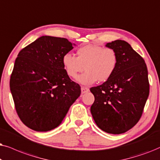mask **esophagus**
Listing matches in <instances>:
<instances>
[{
  "mask_svg": "<svg viewBox=\"0 0 160 160\" xmlns=\"http://www.w3.org/2000/svg\"><path fill=\"white\" fill-rule=\"evenodd\" d=\"M89 88H87V87H81V92L82 93H85L86 92H88Z\"/></svg>",
  "mask_w": 160,
  "mask_h": 160,
  "instance_id": "esophagus-1",
  "label": "esophagus"
}]
</instances>
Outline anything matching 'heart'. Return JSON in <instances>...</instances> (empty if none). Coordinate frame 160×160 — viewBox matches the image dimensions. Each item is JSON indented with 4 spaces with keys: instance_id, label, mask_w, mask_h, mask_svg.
Here are the masks:
<instances>
[{
    "instance_id": "1",
    "label": "heart",
    "mask_w": 160,
    "mask_h": 160,
    "mask_svg": "<svg viewBox=\"0 0 160 160\" xmlns=\"http://www.w3.org/2000/svg\"><path fill=\"white\" fill-rule=\"evenodd\" d=\"M63 68L71 78L86 70L78 78L83 85H90L96 81L103 82L111 78L118 63L116 52L112 48H103L97 44H87L77 50V57L66 53L62 58Z\"/></svg>"
}]
</instances>
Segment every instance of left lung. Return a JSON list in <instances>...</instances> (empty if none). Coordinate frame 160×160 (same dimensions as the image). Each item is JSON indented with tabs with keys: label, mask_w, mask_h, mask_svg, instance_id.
<instances>
[{
	"label": "left lung",
	"mask_w": 160,
	"mask_h": 160,
	"mask_svg": "<svg viewBox=\"0 0 160 160\" xmlns=\"http://www.w3.org/2000/svg\"><path fill=\"white\" fill-rule=\"evenodd\" d=\"M105 46L115 50L118 63L109 80L90 88L95 98L91 112L99 128L118 135L132 128L142 116L149 94L148 70L127 42L116 40Z\"/></svg>",
	"instance_id": "obj_1"
}]
</instances>
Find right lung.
<instances>
[{"label": "right lung", "mask_w": 160, "mask_h": 160, "mask_svg": "<svg viewBox=\"0 0 160 160\" xmlns=\"http://www.w3.org/2000/svg\"><path fill=\"white\" fill-rule=\"evenodd\" d=\"M73 45L65 38L43 36L19 52L10 90L18 116L28 128H56L80 97V86L69 78L62 63Z\"/></svg>", "instance_id": "add662e5"}]
</instances>
